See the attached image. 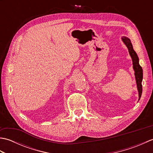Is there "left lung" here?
<instances>
[{
    "label": "left lung",
    "mask_w": 153,
    "mask_h": 153,
    "mask_svg": "<svg viewBox=\"0 0 153 153\" xmlns=\"http://www.w3.org/2000/svg\"><path fill=\"white\" fill-rule=\"evenodd\" d=\"M122 41L125 45L128 48L129 54L132 58L133 61V67L135 71V79L136 83H137V89L139 91V99L141 98V94H142V79H143V70L141 66L139 64V58L137 54L135 52V51L133 48L132 44L131 43V41L128 37H123Z\"/></svg>",
    "instance_id": "1"
}]
</instances>
